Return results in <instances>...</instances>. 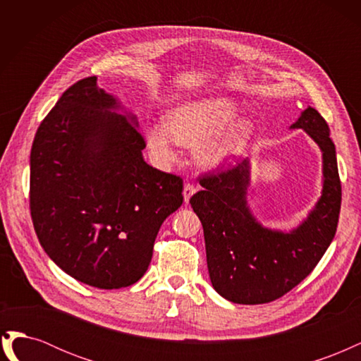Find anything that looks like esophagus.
Segmentation results:
<instances>
[{
    "mask_svg": "<svg viewBox=\"0 0 361 361\" xmlns=\"http://www.w3.org/2000/svg\"><path fill=\"white\" fill-rule=\"evenodd\" d=\"M195 191H197V188H195L192 183H185L183 185V200H185V203L190 202V199L192 197V194Z\"/></svg>",
    "mask_w": 361,
    "mask_h": 361,
    "instance_id": "obj_1",
    "label": "esophagus"
}]
</instances>
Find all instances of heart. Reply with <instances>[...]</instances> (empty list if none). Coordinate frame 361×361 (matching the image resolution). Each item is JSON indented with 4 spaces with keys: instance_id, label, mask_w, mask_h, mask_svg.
Segmentation results:
<instances>
[{
    "instance_id": "b5f03b06",
    "label": "heart",
    "mask_w": 361,
    "mask_h": 361,
    "mask_svg": "<svg viewBox=\"0 0 361 361\" xmlns=\"http://www.w3.org/2000/svg\"><path fill=\"white\" fill-rule=\"evenodd\" d=\"M238 106L227 97H204L183 102L170 113L169 120L161 118L146 125L149 149L159 162L176 158V146L194 147L207 142L200 152L206 166H220L238 157L253 134V123L247 118L233 122Z\"/></svg>"
}]
</instances>
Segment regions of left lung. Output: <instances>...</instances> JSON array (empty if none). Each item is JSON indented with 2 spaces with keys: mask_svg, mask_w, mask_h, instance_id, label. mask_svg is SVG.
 <instances>
[{
  "mask_svg": "<svg viewBox=\"0 0 361 361\" xmlns=\"http://www.w3.org/2000/svg\"><path fill=\"white\" fill-rule=\"evenodd\" d=\"M290 129H302L322 152V192L307 218L290 232L262 226L247 202L250 159L226 171L204 174V188L190 199L204 233L214 289L236 304L274 301L307 277L336 235L342 202L330 128L312 106Z\"/></svg>",
  "mask_w": 361,
  "mask_h": 361,
  "instance_id": "left-lung-1",
  "label": "left lung"
}]
</instances>
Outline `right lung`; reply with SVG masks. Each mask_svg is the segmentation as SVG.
Segmentation results:
<instances>
[{
  "label": "right lung",
  "instance_id": "right-lung-1",
  "mask_svg": "<svg viewBox=\"0 0 361 361\" xmlns=\"http://www.w3.org/2000/svg\"><path fill=\"white\" fill-rule=\"evenodd\" d=\"M97 87L71 85L40 123L30 155V209L39 243L66 274L99 289L145 276L182 179L145 161L137 117Z\"/></svg>",
  "mask_w": 361,
  "mask_h": 361
}]
</instances>
